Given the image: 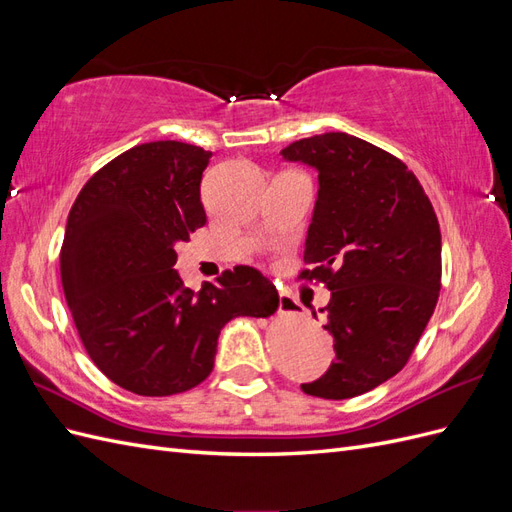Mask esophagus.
I'll return each instance as SVG.
<instances>
[{
	"mask_svg": "<svg viewBox=\"0 0 512 512\" xmlns=\"http://www.w3.org/2000/svg\"><path fill=\"white\" fill-rule=\"evenodd\" d=\"M301 303L288 292H280V301H277V312L280 314H297Z\"/></svg>",
	"mask_w": 512,
	"mask_h": 512,
	"instance_id": "esophagus-1",
	"label": "esophagus"
}]
</instances>
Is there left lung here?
I'll use <instances>...</instances> for the list:
<instances>
[{"instance_id":"8db88e82","label":"left lung","mask_w":512,"mask_h":512,"mask_svg":"<svg viewBox=\"0 0 512 512\" xmlns=\"http://www.w3.org/2000/svg\"><path fill=\"white\" fill-rule=\"evenodd\" d=\"M286 162L318 170L301 280L331 290L327 314L335 361L301 384L322 399L363 395L410 359L436 309L442 277L440 224L412 170L346 132L282 149Z\"/></svg>"}]
</instances>
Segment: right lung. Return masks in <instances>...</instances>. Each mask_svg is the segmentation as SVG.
I'll list each match as a JSON object with an SVG mask.
<instances>
[{
	"label": "right lung",
	"instance_id": "add662e5",
	"mask_svg": "<svg viewBox=\"0 0 512 512\" xmlns=\"http://www.w3.org/2000/svg\"><path fill=\"white\" fill-rule=\"evenodd\" d=\"M209 158L179 141L136 145L85 183L68 215L59 267L76 331L102 374L136 395L194 389L211 374L224 324L267 318L280 301L252 267L198 292L173 269L177 243L207 222Z\"/></svg>",
	"mask_w": 512,
	"mask_h": 512
}]
</instances>
